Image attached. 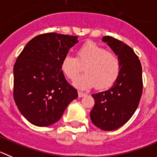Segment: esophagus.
Listing matches in <instances>:
<instances>
[{"label":"esophagus","mask_w":157,"mask_h":157,"mask_svg":"<svg viewBox=\"0 0 157 157\" xmlns=\"http://www.w3.org/2000/svg\"><path fill=\"white\" fill-rule=\"evenodd\" d=\"M86 94H87L86 93H83V92H82V91H78L79 98H82V97H84Z\"/></svg>","instance_id":"1"}]
</instances>
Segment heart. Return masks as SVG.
Instances as JSON below:
<instances>
[{
    "label": "heart",
    "instance_id": "1",
    "mask_svg": "<svg viewBox=\"0 0 157 157\" xmlns=\"http://www.w3.org/2000/svg\"><path fill=\"white\" fill-rule=\"evenodd\" d=\"M84 66L85 74L73 82L76 87L88 89L95 85L98 89L109 87L116 80L120 61L115 53L93 42H86L77 50V57L67 55L63 59L62 69L67 78H75Z\"/></svg>",
    "mask_w": 157,
    "mask_h": 157
}]
</instances>
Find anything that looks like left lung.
I'll return each mask as SVG.
<instances>
[{"label": "left lung", "instance_id": "8db88e82", "mask_svg": "<svg viewBox=\"0 0 157 157\" xmlns=\"http://www.w3.org/2000/svg\"><path fill=\"white\" fill-rule=\"evenodd\" d=\"M120 61L118 76L108 90L94 94L90 111L94 125L105 131L120 128L132 118L143 93V72L138 56L129 45L112 36H104Z\"/></svg>", "mask_w": 157, "mask_h": 157}]
</instances>
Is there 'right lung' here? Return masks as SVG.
I'll return each instance as SVG.
<instances>
[{
  "label": "right lung",
  "mask_w": 157,
  "mask_h": 157,
  "mask_svg": "<svg viewBox=\"0 0 157 157\" xmlns=\"http://www.w3.org/2000/svg\"><path fill=\"white\" fill-rule=\"evenodd\" d=\"M77 36L49 32L31 39L14 66V99L21 115L36 126L60 119L69 104L78 97L62 70Z\"/></svg>",
  "instance_id": "right-lung-1"
}]
</instances>
